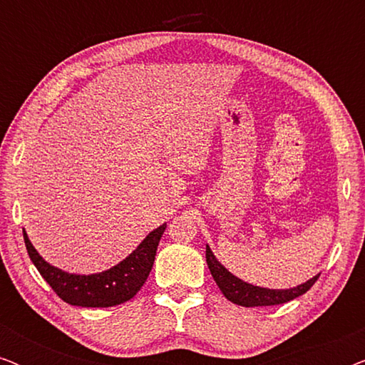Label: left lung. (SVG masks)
I'll list each match as a JSON object with an SVG mask.
<instances>
[{
  "instance_id": "obj_1",
  "label": "left lung",
  "mask_w": 365,
  "mask_h": 365,
  "mask_svg": "<svg viewBox=\"0 0 365 365\" xmlns=\"http://www.w3.org/2000/svg\"><path fill=\"white\" fill-rule=\"evenodd\" d=\"M206 261L207 267L211 271L214 281H216L217 287L221 289L224 297L237 306L242 307H261V306H277V304H284L292 301L302 294H306L309 289L314 286L321 274L309 279L307 282L301 284V286L291 287V289H267L259 287L254 284L244 282L227 271L221 262L214 256L211 247L206 244Z\"/></svg>"
}]
</instances>
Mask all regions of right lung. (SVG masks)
<instances>
[{
	"label": "right lung",
	"mask_w": 365,
	"mask_h": 365,
	"mask_svg": "<svg viewBox=\"0 0 365 365\" xmlns=\"http://www.w3.org/2000/svg\"><path fill=\"white\" fill-rule=\"evenodd\" d=\"M166 224L159 226L143 239V242L126 259L111 269L96 274H69L54 267L39 256L23 231L29 259L54 292L64 302L79 307H113L136 296L151 272L158 244L161 241Z\"/></svg>",
	"instance_id": "right-lung-1"
}]
</instances>
